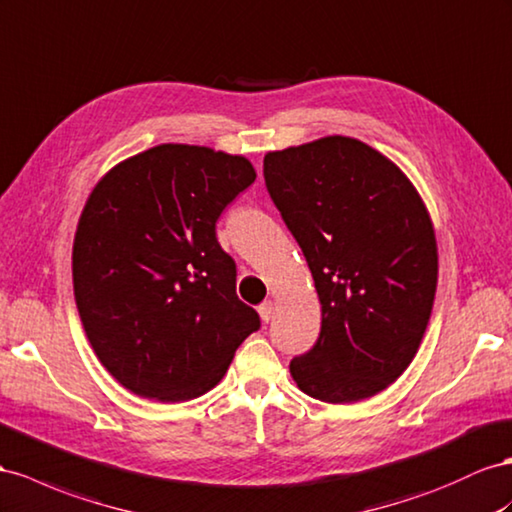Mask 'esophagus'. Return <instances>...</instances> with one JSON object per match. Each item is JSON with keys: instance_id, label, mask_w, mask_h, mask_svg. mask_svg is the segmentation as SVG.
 <instances>
[{"instance_id": "esophagus-1", "label": "esophagus", "mask_w": 512, "mask_h": 512, "mask_svg": "<svg viewBox=\"0 0 512 512\" xmlns=\"http://www.w3.org/2000/svg\"><path fill=\"white\" fill-rule=\"evenodd\" d=\"M273 310H275V303H273V301H265V303H260V306H258V314H260V319L265 321V323H269V321L273 319Z\"/></svg>"}]
</instances>
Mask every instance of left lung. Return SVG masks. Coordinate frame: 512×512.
I'll return each mask as SVG.
<instances>
[{"label": "left lung", "instance_id": "left-lung-1", "mask_svg": "<svg viewBox=\"0 0 512 512\" xmlns=\"http://www.w3.org/2000/svg\"><path fill=\"white\" fill-rule=\"evenodd\" d=\"M265 183L312 271L321 334L290 362L297 388L357 403L416 357L437 290V241L418 189L355 137L265 155Z\"/></svg>", "mask_w": 512, "mask_h": 512}]
</instances>
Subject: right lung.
Masks as SVG:
<instances>
[{
    "label": "right lung",
    "mask_w": 512,
    "mask_h": 512,
    "mask_svg": "<svg viewBox=\"0 0 512 512\" xmlns=\"http://www.w3.org/2000/svg\"><path fill=\"white\" fill-rule=\"evenodd\" d=\"M254 181L241 155L159 144L92 189L73 243L75 301L96 357L129 392L198 398L260 327L215 237L219 215Z\"/></svg>",
    "instance_id": "add662e5"
}]
</instances>
